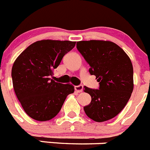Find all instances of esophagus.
<instances>
[{
  "instance_id": "obj_1",
  "label": "esophagus",
  "mask_w": 150,
  "mask_h": 150,
  "mask_svg": "<svg viewBox=\"0 0 150 150\" xmlns=\"http://www.w3.org/2000/svg\"><path fill=\"white\" fill-rule=\"evenodd\" d=\"M75 90H76V93H82L83 92V86H76L75 87H74Z\"/></svg>"
}]
</instances>
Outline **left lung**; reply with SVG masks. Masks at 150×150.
Listing matches in <instances>:
<instances>
[{"instance_id": "obj_1", "label": "left lung", "mask_w": 150, "mask_h": 150, "mask_svg": "<svg viewBox=\"0 0 150 150\" xmlns=\"http://www.w3.org/2000/svg\"><path fill=\"white\" fill-rule=\"evenodd\" d=\"M78 51L90 66L89 73L99 82V89L86 86L90 104L84 107L88 117L96 122L113 118L125 107L134 89V70L130 57L110 41H80Z\"/></svg>"}]
</instances>
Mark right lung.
<instances>
[{"label": "right lung", "instance_id": "obj_1", "mask_svg": "<svg viewBox=\"0 0 150 150\" xmlns=\"http://www.w3.org/2000/svg\"><path fill=\"white\" fill-rule=\"evenodd\" d=\"M76 42L45 39L24 50L12 67L13 89L25 112L38 121H49L60 112L67 96L74 92L70 83L55 82L51 76L63 57Z\"/></svg>", "mask_w": 150, "mask_h": 150}]
</instances>
